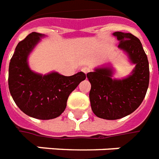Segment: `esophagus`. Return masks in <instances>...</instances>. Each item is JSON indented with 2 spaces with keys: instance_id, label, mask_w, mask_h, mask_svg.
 Returning <instances> with one entry per match:
<instances>
[{
  "instance_id": "34e87169",
  "label": "esophagus",
  "mask_w": 159,
  "mask_h": 159,
  "mask_svg": "<svg viewBox=\"0 0 159 159\" xmlns=\"http://www.w3.org/2000/svg\"><path fill=\"white\" fill-rule=\"evenodd\" d=\"M81 70H82V71H83L84 74H88V73H89V72L90 71V69H89V67H87V66H84V67H82V69H81Z\"/></svg>"
}]
</instances>
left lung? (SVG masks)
<instances>
[{
  "instance_id": "left-lung-1",
  "label": "left lung",
  "mask_w": 159,
  "mask_h": 159,
  "mask_svg": "<svg viewBox=\"0 0 159 159\" xmlns=\"http://www.w3.org/2000/svg\"><path fill=\"white\" fill-rule=\"evenodd\" d=\"M113 35L120 41L118 48L127 53L135 67L130 75L122 80L112 79L113 70L110 66L98 67L87 74L93 112L106 120L120 119L135 111L144 100L149 83L148 58L139 39L122 32H115Z\"/></svg>"
}]
</instances>
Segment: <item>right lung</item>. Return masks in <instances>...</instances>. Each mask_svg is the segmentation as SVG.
Segmentation results:
<instances>
[{
    "label": "right lung",
    "mask_w": 159,
    "mask_h": 159,
    "mask_svg": "<svg viewBox=\"0 0 159 159\" xmlns=\"http://www.w3.org/2000/svg\"><path fill=\"white\" fill-rule=\"evenodd\" d=\"M42 37L43 34L34 32L19 43L9 66L8 84L14 101L24 113L50 120L65 111L69 95L86 75L83 72L71 76L57 72L42 75L31 70L28 57Z\"/></svg>",
    "instance_id": "add662e5"
}]
</instances>
